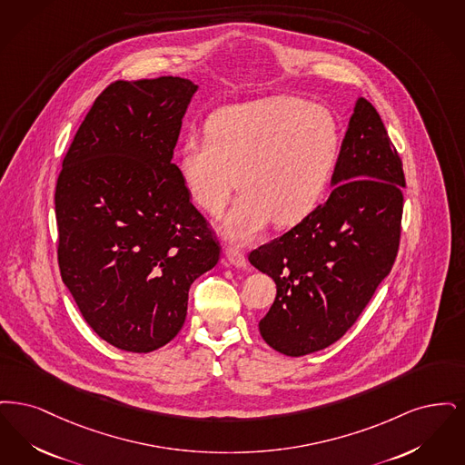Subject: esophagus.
<instances>
[{
  "instance_id": "esophagus-1",
  "label": "esophagus",
  "mask_w": 465,
  "mask_h": 465,
  "mask_svg": "<svg viewBox=\"0 0 465 465\" xmlns=\"http://www.w3.org/2000/svg\"><path fill=\"white\" fill-rule=\"evenodd\" d=\"M225 259H227V262L234 265V267H246V257H244L242 250L236 248V246H227Z\"/></svg>"
}]
</instances>
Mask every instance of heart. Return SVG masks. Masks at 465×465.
<instances>
[{"mask_svg": "<svg viewBox=\"0 0 465 465\" xmlns=\"http://www.w3.org/2000/svg\"><path fill=\"white\" fill-rule=\"evenodd\" d=\"M208 137L182 142L177 168L191 198L219 215L238 187L242 196L223 231L250 240L267 223H301L323 200L341 151L330 109L297 97H271L223 107L210 116Z\"/></svg>", "mask_w": 465, "mask_h": 465, "instance_id": "b5f03b06", "label": "heart"}]
</instances>
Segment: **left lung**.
<instances>
[{
    "instance_id": "8db88e82",
    "label": "left lung",
    "mask_w": 465,
    "mask_h": 465,
    "mask_svg": "<svg viewBox=\"0 0 465 465\" xmlns=\"http://www.w3.org/2000/svg\"><path fill=\"white\" fill-rule=\"evenodd\" d=\"M331 185L326 202L248 255L276 283L261 335L286 356L337 342L398 255L403 163L377 109L363 97L349 120Z\"/></svg>"
}]
</instances>
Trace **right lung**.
Segmentation results:
<instances>
[{
	"label": "right lung",
	"instance_id": "right-lung-1",
	"mask_svg": "<svg viewBox=\"0 0 465 465\" xmlns=\"http://www.w3.org/2000/svg\"><path fill=\"white\" fill-rule=\"evenodd\" d=\"M198 84L114 81L95 99L55 187L59 267L92 330L128 352L170 342L221 246L173 158Z\"/></svg>",
	"mask_w": 465,
	"mask_h": 465
}]
</instances>
